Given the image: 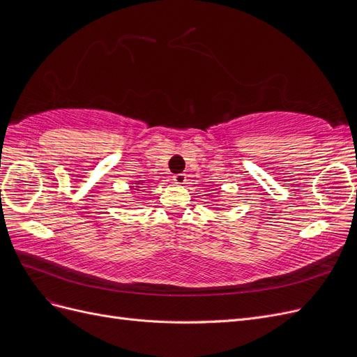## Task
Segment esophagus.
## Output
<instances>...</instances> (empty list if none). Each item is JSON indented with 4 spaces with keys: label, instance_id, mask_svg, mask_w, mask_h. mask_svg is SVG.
Masks as SVG:
<instances>
[{
    "label": "esophagus",
    "instance_id": "34e87169",
    "mask_svg": "<svg viewBox=\"0 0 357 357\" xmlns=\"http://www.w3.org/2000/svg\"><path fill=\"white\" fill-rule=\"evenodd\" d=\"M172 180H174V183H177V185H185V183H186V174H185V172H180V174H174V176H172Z\"/></svg>",
    "mask_w": 357,
    "mask_h": 357
}]
</instances>
